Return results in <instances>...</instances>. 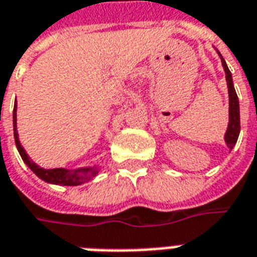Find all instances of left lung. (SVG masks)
<instances>
[{
    "mask_svg": "<svg viewBox=\"0 0 257 257\" xmlns=\"http://www.w3.org/2000/svg\"><path fill=\"white\" fill-rule=\"evenodd\" d=\"M219 56L221 59V64H223V68H224V73H226V81L227 86H228V99H230V121H228V126H227V132L224 135V140H226L227 146L230 147V150H232V147L235 146L238 140V135H239V129H241V125H239V103H238V96L235 93V89H234V84H232V77L230 70L227 67L224 59L219 53Z\"/></svg>",
    "mask_w": 257,
    "mask_h": 257,
    "instance_id": "left-lung-1",
    "label": "left lung"
}]
</instances>
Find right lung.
I'll list each match as a JSON object with an SVG mask.
<instances>
[{
	"label": "right lung",
	"instance_id": "1",
	"mask_svg": "<svg viewBox=\"0 0 257 257\" xmlns=\"http://www.w3.org/2000/svg\"><path fill=\"white\" fill-rule=\"evenodd\" d=\"M14 135L15 143H16L22 160L38 178L45 180L47 183L60 184V186H79V184L89 182L90 179L96 176V173H97V168H82V169H75V171H68L63 168L44 169V168L38 167L36 162L31 161L30 157L27 156V153L19 142V135H18V129H16V104L14 108Z\"/></svg>",
	"mask_w": 257,
	"mask_h": 257
}]
</instances>
